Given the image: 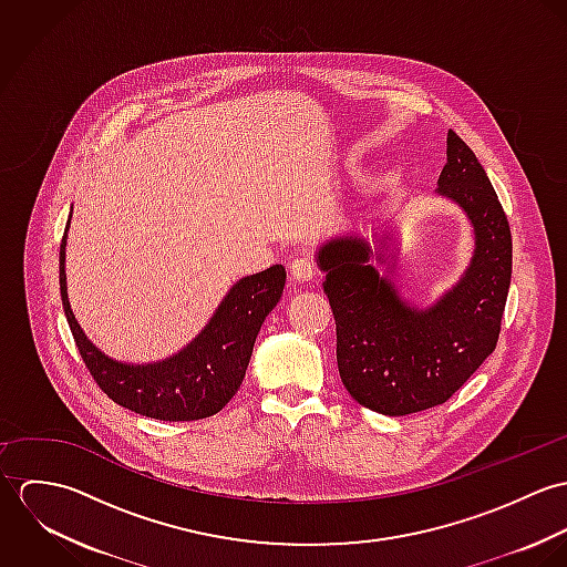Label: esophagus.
I'll list each match as a JSON object with an SVG mask.
<instances>
[{"mask_svg": "<svg viewBox=\"0 0 567 567\" xmlns=\"http://www.w3.org/2000/svg\"><path fill=\"white\" fill-rule=\"evenodd\" d=\"M317 275V268H315V261L310 257H297L292 259L290 264V281L295 284H303V281H312Z\"/></svg>", "mask_w": 567, "mask_h": 567, "instance_id": "1", "label": "esophagus"}]
</instances>
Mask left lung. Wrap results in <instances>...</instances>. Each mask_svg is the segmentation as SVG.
<instances>
[{"label":"left lung","mask_w":567,"mask_h":567,"mask_svg":"<svg viewBox=\"0 0 567 567\" xmlns=\"http://www.w3.org/2000/svg\"><path fill=\"white\" fill-rule=\"evenodd\" d=\"M439 194L467 212L476 250L461 284L425 312L400 301L369 264L364 240H331L319 250L340 380L358 404L389 416L445 404L499 338L513 266L511 229L485 167L454 131L447 133Z\"/></svg>","instance_id":"left-lung-1"}]
</instances>
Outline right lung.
<instances>
[{"label":"right lung","mask_w":567,"mask_h":567,"mask_svg":"<svg viewBox=\"0 0 567 567\" xmlns=\"http://www.w3.org/2000/svg\"><path fill=\"white\" fill-rule=\"evenodd\" d=\"M59 261L65 317L91 378L115 404L159 421H196L229 404L243 384L257 331L286 286V268L279 264L244 277L187 349L165 362L131 367L97 351L72 315L65 292V238Z\"/></svg>","instance_id":"add662e5"}]
</instances>
